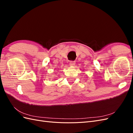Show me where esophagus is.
<instances>
[{"label": "esophagus", "instance_id": "1", "mask_svg": "<svg viewBox=\"0 0 133 133\" xmlns=\"http://www.w3.org/2000/svg\"><path fill=\"white\" fill-rule=\"evenodd\" d=\"M69 64L70 66H74L75 64V61H70L69 63Z\"/></svg>", "mask_w": 133, "mask_h": 133}]
</instances>
